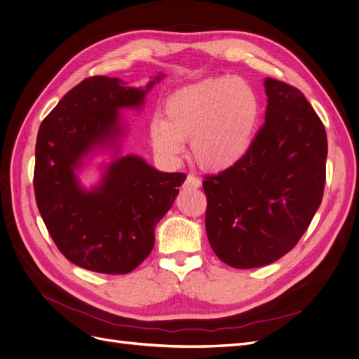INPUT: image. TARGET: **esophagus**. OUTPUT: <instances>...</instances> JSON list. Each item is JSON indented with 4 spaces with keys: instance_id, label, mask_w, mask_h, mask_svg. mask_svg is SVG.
<instances>
[{
    "instance_id": "esophagus-1",
    "label": "esophagus",
    "mask_w": 359,
    "mask_h": 359,
    "mask_svg": "<svg viewBox=\"0 0 359 359\" xmlns=\"http://www.w3.org/2000/svg\"><path fill=\"white\" fill-rule=\"evenodd\" d=\"M201 184H202V181L198 177L189 175L186 182H184V189H199Z\"/></svg>"
}]
</instances>
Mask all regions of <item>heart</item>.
<instances>
[{
    "instance_id": "1",
    "label": "heart",
    "mask_w": 359,
    "mask_h": 359,
    "mask_svg": "<svg viewBox=\"0 0 359 359\" xmlns=\"http://www.w3.org/2000/svg\"><path fill=\"white\" fill-rule=\"evenodd\" d=\"M165 118L154 116L149 136L157 153L177 160L191 137L193 157L203 169L236 166L253 147L260 103L243 79L217 78L190 83L165 100Z\"/></svg>"
}]
</instances>
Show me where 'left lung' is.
Listing matches in <instances>:
<instances>
[{"instance_id":"left-lung-1","label":"left lung","mask_w":359,"mask_h":359,"mask_svg":"<svg viewBox=\"0 0 359 359\" xmlns=\"http://www.w3.org/2000/svg\"><path fill=\"white\" fill-rule=\"evenodd\" d=\"M265 124L236 166L205 177V227L233 268L273 264L297 245L323 196L327 132L304 94L266 78Z\"/></svg>"}]
</instances>
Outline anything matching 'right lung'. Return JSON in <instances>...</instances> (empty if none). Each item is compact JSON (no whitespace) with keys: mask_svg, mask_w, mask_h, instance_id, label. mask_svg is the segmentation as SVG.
<instances>
[{"mask_svg":"<svg viewBox=\"0 0 359 359\" xmlns=\"http://www.w3.org/2000/svg\"><path fill=\"white\" fill-rule=\"evenodd\" d=\"M145 88L93 76L76 85L43 119L36 144L34 191L53 243L70 262L102 274H127L154 247L156 224L186 181L160 172L139 156H119L126 135L121 109H140ZM100 149H112L102 180L90 191L77 172Z\"/></svg>","mask_w":359,"mask_h":359,"instance_id":"obj_1","label":"right lung"}]
</instances>
